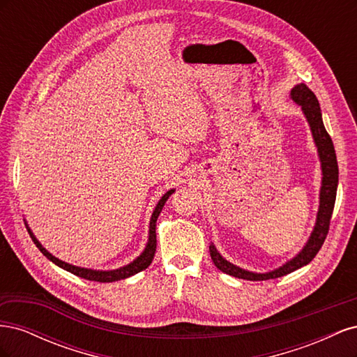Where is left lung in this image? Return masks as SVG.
<instances>
[{
    "instance_id": "left-lung-1",
    "label": "left lung",
    "mask_w": 357,
    "mask_h": 357,
    "mask_svg": "<svg viewBox=\"0 0 357 357\" xmlns=\"http://www.w3.org/2000/svg\"><path fill=\"white\" fill-rule=\"evenodd\" d=\"M290 98L296 102L302 113H304L310 131L314 139V144L317 149V155L320 160V169H321V185L319 193V211L316 215L314 228L311 231V235L305 245L301 248V252L295 255L290 261L284 262L282 266H278L273 271L268 273H253L247 271L244 268L236 266L231 264L218 252V248L211 243L210 244V256L213 259V264L218 266L222 273L243 278L250 280V282H262V280H271L287 275L290 273L296 271V269L308 265L314 256L319 253L323 243L329 231V223L332 218L335 198H337V188H338V162L337 155H335L333 143L326 132V128L323 125L321 110L316 95L312 93L304 83L296 84L294 89L290 91Z\"/></svg>"
}]
</instances>
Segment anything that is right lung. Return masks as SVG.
<instances>
[{"mask_svg": "<svg viewBox=\"0 0 357 357\" xmlns=\"http://www.w3.org/2000/svg\"><path fill=\"white\" fill-rule=\"evenodd\" d=\"M176 190L171 189L168 190L164 197H162L156 207L152 213V218H150V223H149V240H147V244L144 247L143 253L139 255L138 257H135L132 262H129L128 265H123L121 268H116V269H107V271H102V269H91V268H82V266H75V265H71V264H67L61 261V259L53 256L50 252H47L45 247L41 245V243L37 240V236L32 234L31 228L26 225V229H28V234L31 235L32 241H34V244L38 247V250L45 255L49 261H52L55 265H58L59 268L66 269V271L77 275V277H82V278H86V280H91V282H100V283H112V282H119V280H123V278H128L131 275H135L137 273L143 271V269H146L150 264H152L153 261V256H155V252H156V220H158V215L160 214L162 208H164V205L167 202V199L174 193Z\"/></svg>", "mask_w": 357, "mask_h": 357, "instance_id": "1", "label": "right lung"}]
</instances>
